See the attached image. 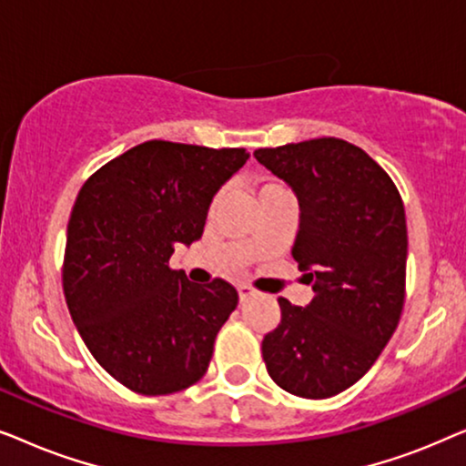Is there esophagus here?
<instances>
[{
  "label": "esophagus",
  "instance_id": "1",
  "mask_svg": "<svg viewBox=\"0 0 466 466\" xmlns=\"http://www.w3.org/2000/svg\"><path fill=\"white\" fill-rule=\"evenodd\" d=\"M238 292H239V301H241V303L248 301V299H252V297L258 295V290H254L252 286H239Z\"/></svg>",
  "mask_w": 466,
  "mask_h": 466
}]
</instances>
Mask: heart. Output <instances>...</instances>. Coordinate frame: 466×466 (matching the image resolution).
<instances>
[{"label": "heart", "mask_w": 466, "mask_h": 466, "mask_svg": "<svg viewBox=\"0 0 466 466\" xmlns=\"http://www.w3.org/2000/svg\"><path fill=\"white\" fill-rule=\"evenodd\" d=\"M278 193H284V188L279 187L278 182L269 180V177H258V180H257V195H258V201H263V199H267V197L278 195ZM216 201H218V199H214L212 208L216 206Z\"/></svg>", "instance_id": "1"}]
</instances>
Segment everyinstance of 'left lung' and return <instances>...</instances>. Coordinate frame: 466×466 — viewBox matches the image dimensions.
Listing matches in <instances>:
<instances>
[{
  "mask_svg": "<svg viewBox=\"0 0 466 466\" xmlns=\"http://www.w3.org/2000/svg\"><path fill=\"white\" fill-rule=\"evenodd\" d=\"M254 157L295 190L301 218L292 258L314 289L308 308L278 299L282 318L263 339L267 373L295 397H335L373 367L400 320L403 199L390 176L346 139L258 148Z\"/></svg>",
  "mask_w": 466,
  "mask_h": 466,
  "instance_id": "8db88e82",
  "label": "left lung"
}]
</instances>
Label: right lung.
<instances>
[{
    "mask_svg": "<svg viewBox=\"0 0 466 466\" xmlns=\"http://www.w3.org/2000/svg\"><path fill=\"white\" fill-rule=\"evenodd\" d=\"M246 158V148L150 139L76 197L63 257L69 314L93 359L133 392H180L208 371L238 290L220 278L188 282L169 258L201 238L209 201Z\"/></svg>",
    "mask_w": 466,
    "mask_h": 466,
    "instance_id": "right-lung-1",
    "label": "right lung"
}]
</instances>
